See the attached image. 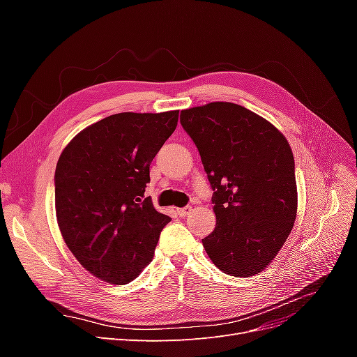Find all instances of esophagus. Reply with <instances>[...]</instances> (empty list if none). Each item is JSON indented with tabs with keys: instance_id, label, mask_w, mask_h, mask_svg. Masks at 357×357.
Segmentation results:
<instances>
[{
	"instance_id": "obj_1",
	"label": "esophagus",
	"mask_w": 357,
	"mask_h": 357,
	"mask_svg": "<svg viewBox=\"0 0 357 357\" xmlns=\"http://www.w3.org/2000/svg\"><path fill=\"white\" fill-rule=\"evenodd\" d=\"M190 211H192L190 205H188V207H183V208H177V213H178L180 218H186V215H188Z\"/></svg>"
}]
</instances>
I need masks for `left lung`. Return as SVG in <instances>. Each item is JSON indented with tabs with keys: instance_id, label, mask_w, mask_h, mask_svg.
<instances>
[{
	"instance_id": "left-lung-1",
	"label": "left lung",
	"mask_w": 357,
	"mask_h": 357,
	"mask_svg": "<svg viewBox=\"0 0 357 357\" xmlns=\"http://www.w3.org/2000/svg\"><path fill=\"white\" fill-rule=\"evenodd\" d=\"M214 190V231L202 240L225 274L250 277L282 250L298 211L295 160L286 137L234 102L181 110Z\"/></svg>"
}]
</instances>
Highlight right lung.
<instances>
[{
	"mask_svg": "<svg viewBox=\"0 0 357 357\" xmlns=\"http://www.w3.org/2000/svg\"><path fill=\"white\" fill-rule=\"evenodd\" d=\"M177 122L178 110L117 113L62 150L55 171L59 231L79 264L102 282L126 284L152 262L171 218L144 198L149 168Z\"/></svg>",
	"mask_w": 357,
	"mask_h": 357,
	"instance_id": "1",
	"label": "right lung"
}]
</instances>
